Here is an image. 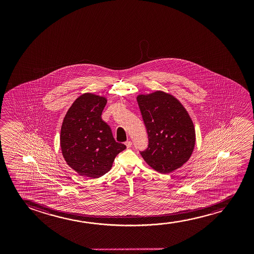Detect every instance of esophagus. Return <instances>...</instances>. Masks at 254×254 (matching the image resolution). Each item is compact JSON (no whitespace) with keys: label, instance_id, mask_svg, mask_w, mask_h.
Segmentation results:
<instances>
[{"label":"esophagus","instance_id":"34e87169","mask_svg":"<svg viewBox=\"0 0 254 254\" xmlns=\"http://www.w3.org/2000/svg\"><path fill=\"white\" fill-rule=\"evenodd\" d=\"M125 145L127 148H129V147H131V146H132V142L130 140H127V141H126Z\"/></svg>","mask_w":254,"mask_h":254}]
</instances>
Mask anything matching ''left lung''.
Segmentation results:
<instances>
[{
    "label": "left lung",
    "mask_w": 254,
    "mask_h": 254,
    "mask_svg": "<svg viewBox=\"0 0 254 254\" xmlns=\"http://www.w3.org/2000/svg\"><path fill=\"white\" fill-rule=\"evenodd\" d=\"M148 135V146L140 154L153 169L169 174L182 167L195 146V129L187 109L163 91L137 96Z\"/></svg>",
    "instance_id": "obj_1"
}]
</instances>
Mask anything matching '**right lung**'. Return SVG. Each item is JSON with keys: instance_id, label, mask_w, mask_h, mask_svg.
Listing matches in <instances>:
<instances>
[{"instance_id": "obj_1", "label": "right lung", "mask_w": 254, "mask_h": 254, "mask_svg": "<svg viewBox=\"0 0 254 254\" xmlns=\"http://www.w3.org/2000/svg\"><path fill=\"white\" fill-rule=\"evenodd\" d=\"M107 99L86 93L73 101L61 129V148L66 164L81 176L99 178L111 169L115 157L126 149L116 142L101 119Z\"/></svg>"}]
</instances>
